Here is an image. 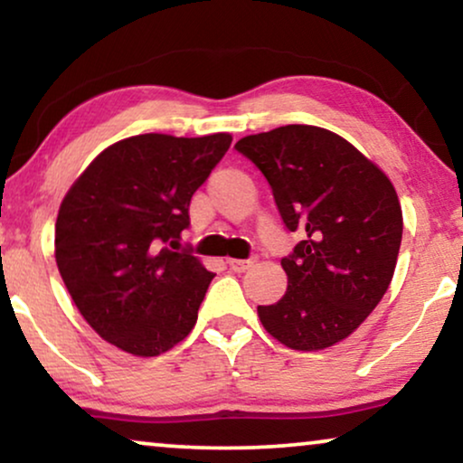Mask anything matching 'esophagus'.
Instances as JSON below:
<instances>
[{
	"label": "esophagus",
	"mask_w": 463,
	"mask_h": 463,
	"mask_svg": "<svg viewBox=\"0 0 463 463\" xmlns=\"http://www.w3.org/2000/svg\"><path fill=\"white\" fill-rule=\"evenodd\" d=\"M256 264V256L248 258V260H228V267H231V270H235V273H245L250 267H254Z\"/></svg>",
	"instance_id": "1"
}]
</instances>
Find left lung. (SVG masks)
I'll list each match as a JSON object with an SVG mask.
<instances>
[{"label":"left lung","mask_w":463,"mask_h":463,"mask_svg":"<svg viewBox=\"0 0 463 463\" xmlns=\"http://www.w3.org/2000/svg\"><path fill=\"white\" fill-rule=\"evenodd\" d=\"M273 190L288 231L303 241L281 258L286 294L258 307L270 336L298 351L347 338L390 288L402 241V209L392 182L328 128L286 125L239 139Z\"/></svg>","instance_id":"1"}]
</instances>
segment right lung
<instances>
[{
	"mask_svg": "<svg viewBox=\"0 0 463 463\" xmlns=\"http://www.w3.org/2000/svg\"><path fill=\"white\" fill-rule=\"evenodd\" d=\"M232 137L146 133L103 150L61 203L54 258L90 328L127 354L169 351L194 328L213 273L182 232L190 199Z\"/></svg>",
	"mask_w": 463,
	"mask_h": 463,
	"instance_id": "1",
	"label": "right lung"
}]
</instances>
